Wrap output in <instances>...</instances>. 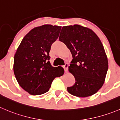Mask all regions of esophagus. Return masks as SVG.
<instances>
[{"instance_id":"1","label":"esophagus","mask_w":120,"mask_h":120,"mask_svg":"<svg viewBox=\"0 0 120 120\" xmlns=\"http://www.w3.org/2000/svg\"><path fill=\"white\" fill-rule=\"evenodd\" d=\"M63 68H64L65 71L67 72V71H68V63H66L63 66Z\"/></svg>"}]
</instances>
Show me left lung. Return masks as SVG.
Wrapping results in <instances>:
<instances>
[{
    "label": "left lung",
    "instance_id": "8db88e82",
    "mask_svg": "<svg viewBox=\"0 0 120 120\" xmlns=\"http://www.w3.org/2000/svg\"><path fill=\"white\" fill-rule=\"evenodd\" d=\"M59 40L67 46L73 56L68 70L75 82L67 87L68 92L79 97L94 94L103 86L109 67L99 38L90 29L74 24L63 27Z\"/></svg>",
    "mask_w": 120,
    "mask_h": 120
}]
</instances>
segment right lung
<instances>
[{
    "instance_id": "right-lung-1",
    "label": "right lung",
    "mask_w": 120,
    "mask_h": 120,
    "mask_svg": "<svg viewBox=\"0 0 120 120\" xmlns=\"http://www.w3.org/2000/svg\"><path fill=\"white\" fill-rule=\"evenodd\" d=\"M61 26L45 24L32 29L23 39L14 57L13 71L19 84L31 95L47 92L52 81L63 75V68L50 62L51 46Z\"/></svg>"
}]
</instances>
